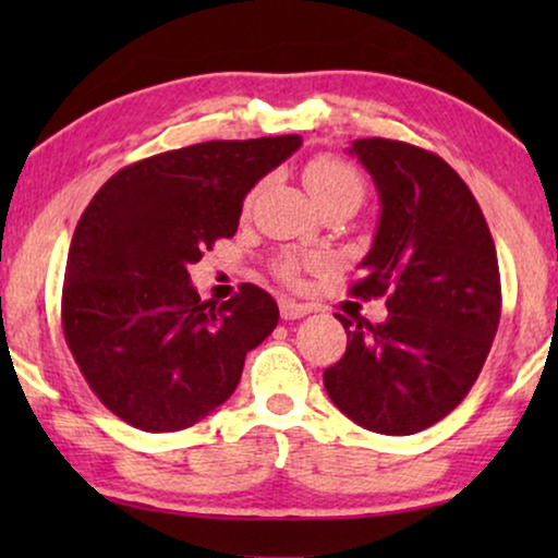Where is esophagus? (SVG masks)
<instances>
[{"label": "esophagus", "mask_w": 558, "mask_h": 558, "mask_svg": "<svg viewBox=\"0 0 558 558\" xmlns=\"http://www.w3.org/2000/svg\"><path fill=\"white\" fill-rule=\"evenodd\" d=\"M279 312H281V317H284V319H300L304 315H310L312 307H310V304L287 300V296H284V300H279Z\"/></svg>", "instance_id": "1"}]
</instances>
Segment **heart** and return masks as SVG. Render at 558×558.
Masks as SVG:
<instances>
[{
  "mask_svg": "<svg viewBox=\"0 0 558 558\" xmlns=\"http://www.w3.org/2000/svg\"><path fill=\"white\" fill-rule=\"evenodd\" d=\"M304 182H307L310 193L317 201V205H325L330 201L361 203L365 193L361 174H357L345 159L330 155L310 159L307 167H304ZM300 269L302 262L296 256H284L277 264V271L284 279H294Z\"/></svg>",
  "mask_w": 558,
  "mask_h": 558,
  "instance_id": "obj_1",
  "label": "heart"
}]
</instances>
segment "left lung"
Masks as SVG:
<instances>
[{
  "label": "left lung",
  "mask_w": 558,
  "mask_h": 558,
  "mask_svg": "<svg viewBox=\"0 0 558 558\" xmlns=\"http://www.w3.org/2000/svg\"><path fill=\"white\" fill-rule=\"evenodd\" d=\"M348 151L380 201L350 294L386 296L388 317L335 315L348 348L323 380L363 429L407 437L445 418L483 371L500 323L498 254L475 195L439 155L380 136Z\"/></svg>",
  "instance_id": "1"
}]
</instances>
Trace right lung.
Instances as JSON below:
<instances>
[{
    "instance_id": "1",
    "label": "right lung",
    "mask_w": 558,
    "mask_h": 558,
    "mask_svg": "<svg viewBox=\"0 0 558 558\" xmlns=\"http://www.w3.org/2000/svg\"><path fill=\"white\" fill-rule=\"evenodd\" d=\"M300 144L287 134L162 151L119 170L83 210L60 317L111 414L142 432H180L235 391L279 307L254 284L228 302L201 300L187 269L231 239L248 190Z\"/></svg>"
}]
</instances>
